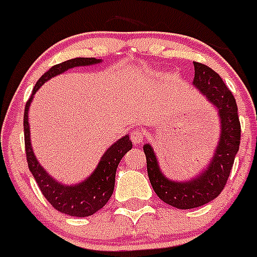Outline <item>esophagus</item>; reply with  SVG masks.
<instances>
[{
	"label": "esophagus",
	"instance_id": "34e87169",
	"mask_svg": "<svg viewBox=\"0 0 257 257\" xmlns=\"http://www.w3.org/2000/svg\"><path fill=\"white\" fill-rule=\"evenodd\" d=\"M130 138L133 140V143L138 144V143H142L146 138V133L143 130H139V128H134L130 134Z\"/></svg>",
	"mask_w": 257,
	"mask_h": 257
}]
</instances>
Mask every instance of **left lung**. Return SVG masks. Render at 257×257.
I'll list each match as a JSON object with an SVG mask.
<instances>
[{"label":"left lung","instance_id":"1","mask_svg":"<svg viewBox=\"0 0 257 257\" xmlns=\"http://www.w3.org/2000/svg\"><path fill=\"white\" fill-rule=\"evenodd\" d=\"M194 85L217 106L222 124L220 144L208 169L197 178L186 183L169 181L160 172L150 144L143 147L148 177L153 190L164 203L181 209L201 207L222 192L240 144V122L234 95L221 76L207 65L194 62Z\"/></svg>","mask_w":257,"mask_h":257}]
</instances>
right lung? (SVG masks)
Segmentation results:
<instances>
[{"label": "right lung", "mask_w": 257, "mask_h": 257, "mask_svg": "<svg viewBox=\"0 0 257 257\" xmlns=\"http://www.w3.org/2000/svg\"><path fill=\"white\" fill-rule=\"evenodd\" d=\"M97 62H100V60L80 57V58H72V60L54 65L37 80L34 89H32V95L28 98L26 107H24V147H26L28 169L34 175L40 191L43 192L45 199L52 204V207L54 209L60 210L61 213L74 217L91 216L98 209H101L107 203L114 191L115 172H117L118 164L124 156V153L133 148V143L127 135L118 140L117 143L113 144L105 152L93 174L80 185L72 186V187L60 185L58 182L53 181V178L48 175V173L41 168L36 157H35L34 152H32L30 140V126H28V106H30L32 97H34L37 89L40 88L48 79L54 75H58L67 69L75 67V66L93 65V63Z\"/></svg>", "instance_id": "1"}]
</instances>
